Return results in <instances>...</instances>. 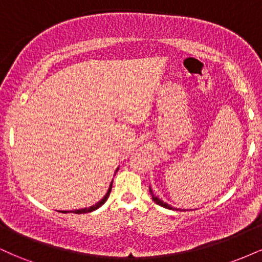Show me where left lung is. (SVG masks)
<instances>
[{
	"label": "left lung",
	"mask_w": 262,
	"mask_h": 262,
	"mask_svg": "<svg viewBox=\"0 0 262 262\" xmlns=\"http://www.w3.org/2000/svg\"><path fill=\"white\" fill-rule=\"evenodd\" d=\"M150 193H151V196H152V200H154V202H155L156 204H159V206H161V207H165V208H167V209H176V208H172V207H171L170 204H167V203L162 202L161 200H159L158 197L154 196V193H152V191H151V189H150Z\"/></svg>",
	"instance_id": "obj_1"
}]
</instances>
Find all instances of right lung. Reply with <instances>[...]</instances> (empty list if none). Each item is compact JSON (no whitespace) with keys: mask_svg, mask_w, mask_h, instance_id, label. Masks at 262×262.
I'll return each instance as SVG.
<instances>
[{"mask_svg":"<svg viewBox=\"0 0 262 262\" xmlns=\"http://www.w3.org/2000/svg\"><path fill=\"white\" fill-rule=\"evenodd\" d=\"M112 183H113V182H112ZM112 183H111L110 188H108V192H107V193H106V196H104L103 198H102V200H101V201H100V202H98L97 204H95V206L90 207V208H83V209H76V210H71V212L76 213V214H82V213H89V212H92V210H95V209L100 208V207L102 206V204H103V203H104V202H106V201L108 200V197H110V193H111V189H112ZM62 213H69V212H66V210H62Z\"/></svg>","mask_w":262,"mask_h":262,"instance_id":"add662e5","label":"right lung"}]
</instances>
